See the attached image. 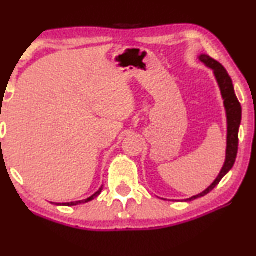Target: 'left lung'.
Here are the masks:
<instances>
[{
    "instance_id": "8db88e82",
    "label": "left lung",
    "mask_w": 256,
    "mask_h": 256,
    "mask_svg": "<svg viewBox=\"0 0 256 256\" xmlns=\"http://www.w3.org/2000/svg\"><path fill=\"white\" fill-rule=\"evenodd\" d=\"M200 61H202L205 66L211 68L214 70V75L217 80L218 87L220 89V94L222 100H224V108L226 112V120H228V138H226V156L225 162L222 166L220 172L217 176V178L212 182L210 186H208L204 192H202L198 195H195L190 198L183 200L182 202H192L200 197H203L208 195L211 190H214L222 178L231 170L233 164L236 162V153H238V144H239V139H238V134H239V128L241 124V106L238 100L234 87H233L232 78L224 67L222 66L218 61L212 59L211 56L208 54H200L198 56ZM164 200V198H161Z\"/></svg>"
}]
</instances>
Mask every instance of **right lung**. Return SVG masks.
I'll return each instance as SVG.
<instances>
[{
    "mask_svg": "<svg viewBox=\"0 0 256 256\" xmlns=\"http://www.w3.org/2000/svg\"><path fill=\"white\" fill-rule=\"evenodd\" d=\"M103 190V186H100V188L97 190V192L94 194V195H92L90 197H88V198L86 200H76V202H70V203H56V205H64V206H74V205H78V204H84V203H88V202L92 200L94 198H96L97 196L100 195V192H102Z\"/></svg>",
    "mask_w": 256,
    "mask_h": 256,
    "instance_id": "1",
    "label": "right lung"
}]
</instances>
